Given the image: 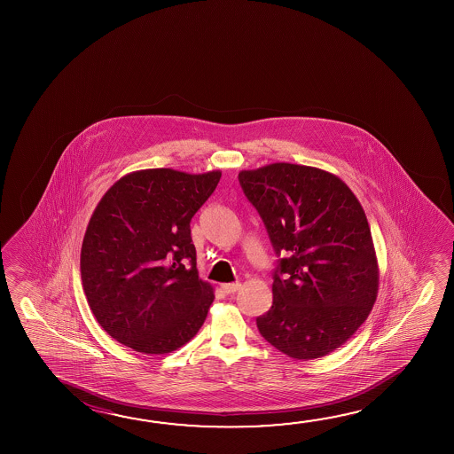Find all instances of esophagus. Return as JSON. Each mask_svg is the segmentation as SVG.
<instances>
[{
  "mask_svg": "<svg viewBox=\"0 0 454 454\" xmlns=\"http://www.w3.org/2000/svg\"><path fill=\"white\" fill-rule=\"evenodd\" d=\"M239 288H240V283H223V285H222V290H223L226 294H232V293H236Z\"/></svg>",
  "mask_w": 454,
  "mask_h": 454,
  "instance_id": "1",
  "label": "esophagus"
}]
</instances>
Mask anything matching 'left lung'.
Wrapping results in <instances>:
<instances>
[{
  "label": "left lung",
  "mask_w": 454,
  "mask_h": 454,
  "mask_svg": "<svg viewBox=\"0 0 454 454\" xmlns=\"http://www.w3.org/2000/svg\"><path fill=\"white\" fill-rule=\"evenodd\" d=\"M275 253L272 307L261 335L293 359L342 347L367 320L379 294V262L364 208L331 172L272 163L239 172ZM284 275L282 278L281 275Z\"/></svg>",
  "instance_id": "1"
}]
</instances>
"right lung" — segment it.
<instances>
[{
    "instance_id": "obj_1",
    "label": "right lung",
    "mask_w": 454,
    "mask_h": 454,
    "mask_svg": "<svg viewBox=\"0 0 454 454\" xmlns=\"http://www.w3.org/2000/svg\"><path fill=\"white\" fill-rule=\"evenodd\" d=\"M222 171L129 172L98 202L83 236L81 275L90 309L112 339L145 355L190 342L214 302L198 277L190 222Z\"/></svg>"
}]
</instances>
